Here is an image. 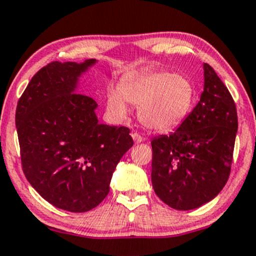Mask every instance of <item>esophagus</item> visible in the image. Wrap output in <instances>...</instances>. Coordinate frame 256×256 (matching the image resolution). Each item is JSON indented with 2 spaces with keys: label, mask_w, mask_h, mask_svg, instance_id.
I'll list each match as a JSON object with an SVG mask.
<instances>
[{
  "label": "esophagus",
  "mask_w": 256,
  "mask_h": 256,
  "mask_svg": "<svg viewBox=\"0 0 256 256\" xmlns=\"http://www.w3.org/2000/svg\"><path fill=\"white\" fill-rule=\"evenodd\" d=\"M131 136H132V138H134V143L139 144V143H142V142H143V137H142L140 134H138L137 132H134V134H132Z\"/></svg>",
  "instance_id": "34e87169"
}]
</instances>
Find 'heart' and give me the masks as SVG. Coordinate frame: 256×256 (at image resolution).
I'll use <instances>...</instances> for the list:
<instances>
[{"label": "heart", "instance_id": "heart-1", "mask_svg": "<svg viewBox=\"0 0 256 256\" xmlns=\"http://www.w3.org/2000/svg\"><path fill=\"white\" fill-rule=\"evenodd\" d=\"M195 88L186 76L168 70H154L126 80L120 88H110L108 108L125 117L128 104L138 106V118L145 128L168 132L178 128L189 114Z\"/></svg>", "mask_w": 256, "mask_h": 256}]
</instances>
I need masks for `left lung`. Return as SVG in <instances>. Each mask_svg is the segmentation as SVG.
<instances>
[{"instance_id": "obj_1", "label": "left lung", "mask_w": 256, "mask_h": 256, "mask_svg": "<svg viewBox=\"0 0 256 256\" xmlns=\"http://www.w3.org/2000/svg\"><path fill=\"white\" fill-rule=\"evenodd\" d=\"M198 104L174 134L152 139L154 192L177 210L215 198L230 174L238 112L232 96L208 64Z\"/></svg>"}]
</instances>
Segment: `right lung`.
Here are the masks:
<instances>
[{
	"label": "right lung",
	"mask_w": 256,
	"mask_h": 256,
	"mask_svg": "<svg viewBox=\"0 0 256 256\" xmlns=\"http://www.w3.org/2000/svg\"><path fill=\"white\" fill-rule=\"evenodd\" d=\"M96 62L48 64L32 78L16 108L26 178L47 202L72 212L102 203L113 171L134 145L128 128L99 124L96 100L76 93L79 78Z\"/></svg>",
	"instance_id": "obj_1"
}]
</instances>
